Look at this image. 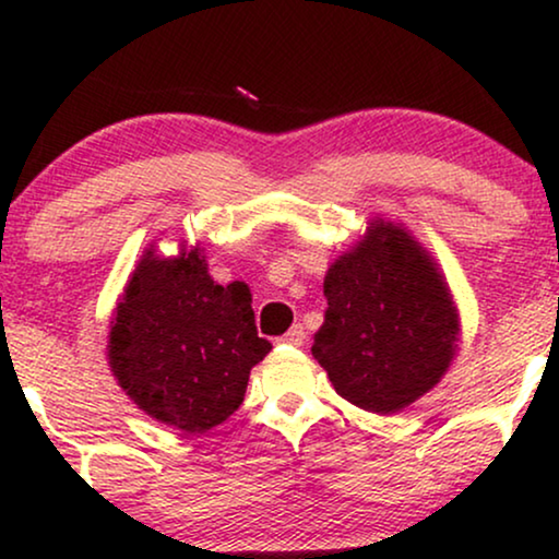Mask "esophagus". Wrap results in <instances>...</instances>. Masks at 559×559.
I'll return each mask as SVG.
<instances>
[{
  "label": "esophagus",
  "instance_id": "34e87169",
  "mask_svg": "<svg viewBox=\"0 0 559 559\" xmlns=\"http://www.w3.org/2000/svg\"><path fill=\"white\" fill-rule=\"evenodd\" d=\"M280 341L282 343H289V346H302V343H305V328L300 323L293 325L285 335H282Z\"/></svg>",
  "mask_w": 559,
  "mask_h": 559
}]
</instances>
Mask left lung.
Wrapping results in <instances>:
<instances>
[{
  "mask_svg": "<svg viewBox=\"0 0 559 559\" xmlns=\"http://www.w3.org/2000/svg\"><path fill=\"white\" fill-rule=\"evenodd\" d=\"M323 293L312 356L343 400L389 415L438 384L455 354L457 316L432 259L404 228L377 221L328 270Z\"/></svg>",
  "mask_w": 559,
  "mask_h": 559,
  "instance_id": "8db88e82",
  "label": "left lung"
}]
</instances>
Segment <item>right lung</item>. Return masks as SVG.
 I'll use <instances>...</instances> for the list:
<instances>
[{
    "label": "right lung",
    "instance_id": "right-lung-1",
    "mask_svg": "<svg viewBox=\"0 0 559 559\" xmlns=\"http://www.w3.org/2000/svg\"><path fill=\"white\" fill-rule=\"evenodd\" d=\"M243 282L216 285L201 249L147 251L109 333L114 377L140 409L182 432H205L243 402L251 366L270 354Z\"/></svg>",
    "mask_w": 559,
    "mask_h": 559
}]
</instances>
